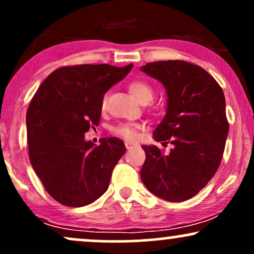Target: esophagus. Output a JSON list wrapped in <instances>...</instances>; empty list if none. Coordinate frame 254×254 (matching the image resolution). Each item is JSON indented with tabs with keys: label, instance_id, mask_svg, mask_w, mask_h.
<instances>
[{
	"label": "esophagus",
	"instance_id": "esophagus-1",
	"mask_svg": "<svg viewBox=\"0 0 254 254\" xmlns=\"http://www.w3.org/2000/svg\"><path fill=\"white\" fill-rule=\"evenodd\" d=\"M125 147H127V149H133V148L137 147V144L132 143V142H125Z\"/></svg>",
	"mask_w": 254,
	"mask_h": 254
}]
</instances>
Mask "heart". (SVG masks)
I'll return each mask as SVG.
<instances>
[{"mask_svg":"<svg viewBox=\"0 0 254 254\" xmlns=\"http://www.w3.org/2000/svg\"><path fill=\"white\" fill-rule=\"evenodd\" d=\"M127 89L131 93L133 98L136 99L138 103L148 104L149 101L153 100L154 98V88L149 83L145 82L143 80H133L127 84ZM107 105V95H104L103 100H101V110L106 109ZM142 129L141 124L136 123H121L116 127H112V132L116 136L122 137L124 139H129L133 141L138 136V131Z\"/></svg>","mask_w":254,"mask_h":254,"instance_id":"obj_1","label":"heart"}]
</instances>
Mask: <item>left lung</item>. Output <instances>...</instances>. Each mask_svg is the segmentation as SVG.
<instances>
[{"mask_svg":"<svg viewBox=\"0 0 254 254\" xmlns=\"http://www.w3.org/2000/svg\"><path fill=\"white\" fill-rule=\"evenodd\" d=\"M141 70L167 90V112L153 135L162 144H173L170 154L142 145L141 179L168 202L190 199L210 182L222 160L229 130L223 90L208 71L185 61L147 63Z\"/></svg>","mask_w":254,"mask_h":254,"instance_id":"left-lung-1","label":"left lung"}]
</instances>
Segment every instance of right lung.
I'll use <instances>...</instances> for the list:
<instances>
[{"label":"right lung","instance_id":"right-lung-1","mask_svg":"<svg viewBox=\"0 0 254 254\" xmlns=\"http://www.w3.org/2000/svg\"><path fill=\"white\" fill-rule=\"evenodd\" d=\"M133 64L66 65L52 71L32 98L26 115L30 161L48 193L66 206L88 205L109 188L125 153L117 137L94 145L84 133L99 125L101 100Z\"/></svg>","mask_w":254,"mask_h":254}]
</instances>
